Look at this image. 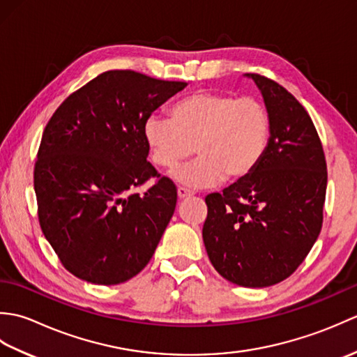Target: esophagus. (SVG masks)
Here are the masks:
<instances>
[{
    "instance_id": "esophagus-1",
    "label": "esophagus",
    "mask_w": 357,
    "mask_h": 357,
    "mask_svg": "<svg viewBox=\"0 0 357 357\" xmlns=\"http://www.w3.org/2000/svg\"><path fill=\"white\" fill-rule=\"evenodd\" d=\"M190 196H193V193H192L190 190H187V188H184V187H179V188H178V198H179L181 201L190 198Z\"/></svg>"
}]
</instances>
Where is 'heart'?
<instances>
[{"label": "heart", "instance_id": "heart-1", "mask_svg": "<svg viewBox=\"0 0 357 357\" xmlns=\"http://www.w3.org/2000/svg\"><path fill=\"white\" fill-rule=\"evenodd\" d=\"M172 118L151 115L144 138L158 167L173 170L193 153L198 158L172 174L188 188L213 187L227 178H248L264 161L271 139V115L262 101L227 92H198L179 100Z\"/></svg>", "mask_w": 357, "mask_h": 357}]
</instances>
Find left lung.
Wrapping results in <instances>:
<instances>
[{
	"label": "left lung",
	"mask_w": 357,
	"mask_h": 357,
	"mask_svg": "<svg viewBox=\"0 0 357 357\" xmlns=\"http://www.w3.org/2000/svg\"><path fill=\"white\" fill-rule=\"evenodd\" d=\"M245 77L270 110V147L248 178L207 196L202 239L219 275L241 287L262 288L294 273L319 236L327 164L301 102L275 81Z\"/></svg>",
	"instance_id": "1"
}]
</instances>
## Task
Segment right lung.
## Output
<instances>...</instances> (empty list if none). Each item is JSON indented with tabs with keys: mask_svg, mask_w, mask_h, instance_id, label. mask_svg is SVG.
I'll use <instances>...</instances> for the list:
<instances>
[{
	"mask_svg": "<svg viewBox=\"0 0 357 357\" xmlns=\"http://www.w3.org/2000/svg\"><path fill=\"white\" fill-rule=\"evenodd\" d=\"M187 82L133 70L98 75L59 105L35 164L38 218L72 275L116 285L146 267L176 207V188L147 161L146 119Z\"/></svg>",
	"mask_w": 357,
	"mask_h": 357,
	"instance_id": "1",
	"label": "right lung"
}]
</instances>
